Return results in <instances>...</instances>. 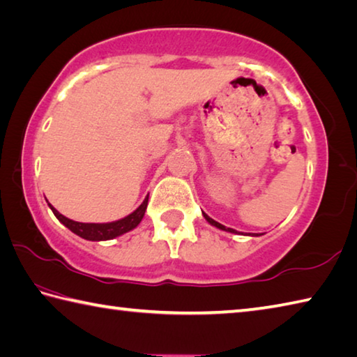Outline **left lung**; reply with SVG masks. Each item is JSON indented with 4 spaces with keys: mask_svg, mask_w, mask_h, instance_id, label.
Returning a JSON list of instances; mask_svg holds the SVG:
<instances>
[{
    "mask_svg": "<svg viewBox=\"0 0 357 357\" xmlns=\"http://www.w3.org/2000/svg\"><path fill=\"white\" fill-rule=\"evenodd\" d=\"M204 214V218L210 222L211 225H214V227H218V228H220V230H224V231H228V233H236V230H233V228H227L225 225H222V224H219V222H216L214 219H211L210 216H208V214H205V213H202ZM252 236H259V234H252Z\"/></svg>",
    "mask_w": 357,
    "mask_h": 357,
    "instance_id": "obj_1",
    "label": "left lung"
}]
</instances>
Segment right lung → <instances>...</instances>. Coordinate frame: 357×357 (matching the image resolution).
I'll list each match as a JSON object with an SVG mask.
<instances>
[{"label":"right lung","instance_id":"add662e5","mask_svg":"<svg viewBox=\"0 0 357 357\" xmlns=\"http://www.w3.org/2000/svg\"><path fill=\"white\" fill-rule=\"evenodd\" d=\"M147 200H149V196H146L143 204H141L135 211L130 213L129 216H126V218L115 220V222H107V224H84V222L71 220L68 218H65L63 214H60L51 204H48V205L52 210L54 216L62 222L66 228H70L73 233H76L77 236L84 238L86 241H109V239H113L116 236H121V234H124L127 231L133 230L135 227H138L141 219L144 218Z\"/></svg>","mask_w":357,"mask_h":357}]
</instances>
